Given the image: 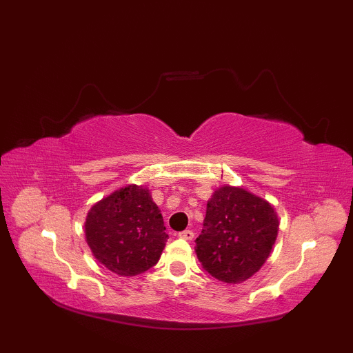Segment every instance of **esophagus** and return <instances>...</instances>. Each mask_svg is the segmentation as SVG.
Instances as JSON below:
<instances>
[{"instance_id":"obj_1","label":"esophagus","mask_w":353,"mask_h":353,"mask_svg":"<svg viewBox=\"0 0 353 353\" xmlns=\"http://www.w3.org/2000/svg\"><path fill=\"white\" fill-rule=\"evenodd\" d=\"M177 236L182 238V239H186V241H191V239L194 238V232L190 230V229H186V230H183V232H179Z\"/></svg>"}]
</instances>
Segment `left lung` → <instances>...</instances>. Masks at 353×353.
Here are the masks:
<instances>
[{
    "label": "left lung",
    "mask_w": 353,
    "mask_h": 353,
    "mask_svg": "<svg viewBox=\"0 0 353 353\" xmlns=\"http://www.w3.org/2000/svg\"><path fill=\"white\" fill-rule=\"evenodd\" d=\"M277 232L279 216L270 201L243 186L223 185L208 200L197 258L215 279L241 283L265 264Z\"/></svg>",
    "instance_id": "obj_1"
}]
</instances>
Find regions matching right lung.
<instances>
[{"label": "right lung", "mask_w": 353, "mask_h": 353, "mask_svg": "<svg viewBox=\"0 0 353 353\" xmlns=\"http://www.w3.org/2000/svg\"><path fill=\"white\" fill-rule=\"evenodd\" d=\"M86 243L112 273L132 277L157 264L168 235L147 186L125 185L89 209Z\"/></svg>", "instance_id": "obj_1"}]
</instances>
